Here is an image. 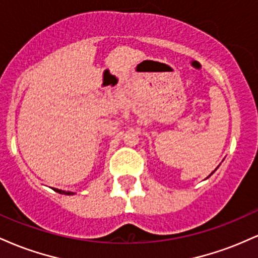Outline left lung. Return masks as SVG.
I'll use <instances>...</instances> for the list:
<instances>
[{"instance_id":"1","label":"left lung","mask_w":258,"mask_h":258,"mask_svg":"<svg viewBox=\"0 0 258 258\" xmlns=\"http://www.w3.org/2000/svg\"><path fill=\"white\" fill-rule=\"evenodd\" d=\"M212 173H214V172H212ZM212 173H211V174H212ZM211 174H210V176H211Z\"/></svg>"}]
</instances>
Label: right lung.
Masks as SVG:
<instances>
[{"instance_id": "1", "label": "right lung", "mask_w": 258, "mask_h": 258, "mask_svg": "<svg viewBox=\"0 0 258 258\" xmlns=\"http://www.w3.org/2000/svg\"><path fill=\"white\" fill-rule=\"evenodd\" d=\"M54 190L57 191V193H59V194H65V195L75 194V193H73V191H65V190H61V189H54Z\"/></svg>"}]
</instances>
